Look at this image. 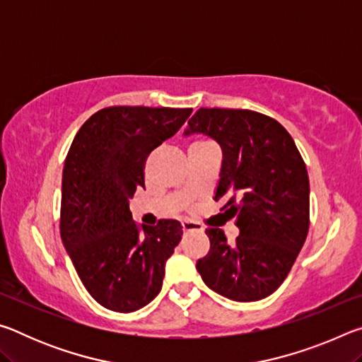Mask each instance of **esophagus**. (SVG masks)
Listing matches in <instances>:
<instances>
[{
	"label": "esophagus",
	"instance_id": "34e87169",
	"mask_svg": "<svg viewBox=\"0 0 362 362\" xmlns=\"http://www.w3.org/2000/svg\"><path fill=\"white\" fill-rule=\"evenodd\" d=\"M183 231L185 233H192V231H203V226H201L198 222H183Z\"/></svg>",
	"mask_w": 362,
	"mask_h": 362
}]
</instances>
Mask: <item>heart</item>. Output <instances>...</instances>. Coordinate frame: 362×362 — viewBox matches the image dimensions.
<instances>
[{
  "instance_id": "1",
  "label": "heart",
  "mask_w": 362,
  "mask_h": 362,
  "mask_svg": "<svg viewBox=\"0 0 362 362\" xmlns=\"http://www.w3.org/2000/svg\"><path fill=\"white\" fill-rule=\"evenodd\" d=\"M199 142H201V140H199Z\"/></svg>"
}]
</instances>
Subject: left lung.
Segmentation results:
<instances>
[{"mask_svg":"<svg viewBox=\"0 0 362 362\" xmlns=\"http://www.w3.org/2000/svg\"><path fill=\"white\" fill-rule=\"evenodd\" d=\"M183 134H204L222 148L214 199L240 228L235 243L222 228H207L211 249L196 269L209 289L235 302L272 296L310 226V180L296 142L276 119L252 110L199 108Z\"/></svg>","mask_w":362,"mask_h":362,"instance_id":"1","label":"left lung"}]
</instances>
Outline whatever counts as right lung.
<instances>
[{"mask_svg": "<svg viewBox=\"0 0 362 362\" xmlns=\"http://www.w3.org/2000/svg\"><path fill=\"white\" fill-rule=\"evenodd\" d=\"M192 112L102 108L73 139L62 174L60 236L84 287L108 310L137 311L161 291L182 225L163 218L156 226L140 228L129 199L145 185L146 158Z\"/></svg>", "mask_w": 362, "mask_h": 362, "instance_id": "right-lung-1", "label": "right lung"}]
</instances>
